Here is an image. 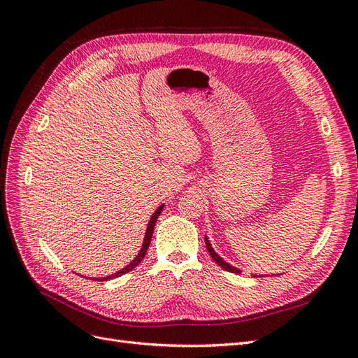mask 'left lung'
<instances>
[{"instance_id":"8db88e82","label":"left lung","mask_w":358,"mask_h":358,"mask_svg":"<svg viewBox=\"0 0 358 358\" xmlns=\"http://www.w3.org/2000/svg\"><path fill=\"white\" fill-rule=\"evenodd\" d=\"M204 242H206V248H208V251H209V254H210V257L213 258V262L216 263V264H218V266H221L224 270H227V272H231V273H237V275H239V273H242L241 272V270L239 268H236V267H233V266H230L229 263H225L224 262V259L218 255V254H216L215 251H213V248L210 246V243H209V241H208V237H204Z\"/></svg>"}]
</instances>
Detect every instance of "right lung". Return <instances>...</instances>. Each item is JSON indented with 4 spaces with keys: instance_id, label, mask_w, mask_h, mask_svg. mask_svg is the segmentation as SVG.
Listing matches in <instances>:
<instances>
[{
    "instance_id": "obj_1",
    "label": "right lung",
    "mask_w": 358,
    "mask_h": 358,
    "mask_svg": "<svg viewBox=\"0 0 358 358\" xmlns=\"http://www.w3.org/2000/svg\"><path fill=\"white\" fill-rule=\"evenodd\" d=\"M162 208H164V204H161L159 208L155 210V213L152 215V218H150V221H149V224H148V229H146V234H145V241H143L142 249H140L138 255H137V257L133 259V262L129 263L128 266H125L122 270H119V272H116L115 275L106 276V278H96V280H107V279H113V278H117V276H121V275H124V273H128L129 270H133L136 266H138V264H140V262H142V259H143V258H145V255H146V251H148V248H149L150 239H152V233H154V227H155V222H157V220H158V216H159V213H161Z\"/></svg>"
}]
</instances>
